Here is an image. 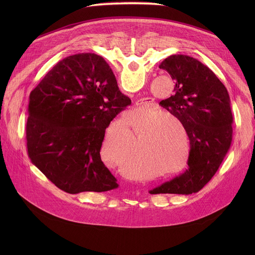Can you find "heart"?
<instances>
[{
    "instance_id": "b5f03b06",
    "label": "heart",
    "mask_w": 255,
    "mask_h": 255,
    "mask_svg": "<svg viewBox=\"0 0 255 255\" xmlns=\"http://www.w3.org/2000/svg\"><path fill=\"white\" fill-rule=\"evenodd\" d=\"M139 136L137 167L146 171L144 180L179 172L191 157V137L185 123L177 115L157 109L133 113L107 129L99 145L104 162L125 169L131 151L132 133ZM133 170L134 168L131 167Z\"/></svg>"
}]
</instances>
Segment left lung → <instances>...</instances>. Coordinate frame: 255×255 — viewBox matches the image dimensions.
I'll use <instances>...</instances> for the list:
<instances>
[{
	"label": "left lung",
	"mask_w": 255,
	"mask_h": 255,
	"mask_svg": "<svg viewBox=\"0 0 255 255\" xmlns=\"http://www.w3.org/2000/svg\"><path fill=\"white\" fill-rule=\"evenodd\" d=\"M176 82L160 105L182 119L191 137L189 168L151 194H192L213 178L231 148L233 114L224 85L207 66L184 55H171L159 66Z\"/></svg>",
	"instance_id": "1"
}]
</instances>
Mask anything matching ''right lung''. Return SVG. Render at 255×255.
I'll list each match as a JSON object with an SVG mask.
<instances>
[{
    "mask_svg": "<svg viewBox=\"0 0 255 255\" xmlns=\"http://www.w3.org/2000/svg\"><path fill=\"white\" fill-rule=\"evenodd\" d=\"M130 104L102 57L65 58L30 94L25 138L31 162L67 193L117 188L99 145L105 129Z\"/></svg>",
    "mask_w": 255,
    "mask_h": 255,
    "instance_id": "1",
    "label": "right lung"
}]
</instances>
